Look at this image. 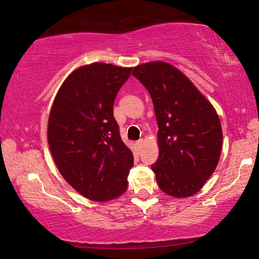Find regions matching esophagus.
Masks as SVG:
<instances>
[{
  "label": "esophagus",
  "mask_w": 259,
  "mask_h": 259,
  "mask_svg": "<svg viewBox=\"0 0 259 259\" xmlns=\"http://www.w3.org/2000/svg\"><path fill=\"white\" fill-rule=\"evenodd\" d=\"M143 139H139V140H137V142H136V146H137L139 150H140V147H142V145H143Z\"/></svg>",
  "instance_id": "34e87169"
}]
</instances>
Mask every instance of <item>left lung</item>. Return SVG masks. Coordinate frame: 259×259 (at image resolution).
<instances>
[{
	"label": "left lung",
	"instance_id": "left-lung-1",
	"mask_svg": "<svg viewBox=\"0 0 259 259\" xmlns=\"http://www.w3.org/2000/svg\"><path fill=\"white\" fill-rule=\"evenodd\" d=\"M133 75L154 104L159 159L152 164L168 195L187 198L201 190L222 152L221 121L212 105L184 74L163 61L135 67Z\"/></svg>",
	"mask_w": 259,
	"mask_h": 259
}]
</instances>
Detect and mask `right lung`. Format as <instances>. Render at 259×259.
I'll use <instances>...</instances> for the list:
<instances>
[{"mask_svg":"<svg viewBox=\"0 0 259 259\" xmlns=\"http://www.w3.org/2000/svg\"><path fill=\"white\" fill-rule=\"evenodd\" d=\"M131 69L104 63L77 68L51 107V154L65 181L93 201L115 199L128 188L134 155L122 142L113 105Z\"/></svg>","mask_w":259,"mask_h":259,"instance_id":"obj_1","label":"right lung"}]
</instances>
